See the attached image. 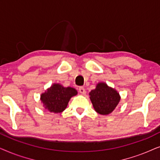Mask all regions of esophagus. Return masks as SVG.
I'll return each mask as SVG.
<instances>
[{
  "instance_id": "1",
  "label": "esophagus",
  "mask_w": 160,
  "mask_h": 160,
  "mask_svg": "<svg viewBox=\"0 0 160 160\" xmlns=\"http://www.w3.org/2000/svg\"><path fill=\"white\" fill-rule=\"evenodd\" d=\"M79 92H80L82 95H85L86 94V90H85V88H83V87H80V88H79Z\"/></svg>"
}]
</instances>
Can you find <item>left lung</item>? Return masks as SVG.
Segmentation results:
<instances>
[{
    "label": "left lung",
    "instance_id": "obj_1",
    "mask_svg": "<svg viewBox=\"0 0 160 160\" xmlns=\"http://www.w3.org/2000/svg\"><path fill=\"white\" fill-rule=\"evenodd\" d=\"M89 95L95 111L102 115H108L113 111L121 99L117 91L105 82H99Z\"/></svg>",
    "mask_w": 160,
    "mask_h": 160
}]
</instances>
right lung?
<instances>
[{"mask_svg": "<svg viewBox=\"0 0 160 160\" xmlns=\"http://www.w3.org/2000/svg\"><path fill=\"white\" fill-rule=\"evenodd\" d=\"M78 94V91L71 87H63L60 84L54 83L45 92L42 93L41 101L48 111L58 113L67 107L71 97Z\"/></svg>", "mask_w": 160, "mask_h": 160, "instance_id": "obj_1", "label": "right lung"}]
</instances>
